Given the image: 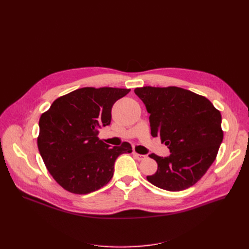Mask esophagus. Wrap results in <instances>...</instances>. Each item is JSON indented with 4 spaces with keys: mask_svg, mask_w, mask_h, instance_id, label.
I'll list each match as a JSON object with an SVG mask.
<instances>
[{
    "mask_svg": "<svg viewBox=\"0 0 249 249\" xmlns=\"http://www.w3.org/2000/svg\"><path fill=\"white\" fill-rule=\"evenodd\" d=\"M133 155H134V158H135L136 160H143L146 159V155L139 154V153H136V152H133Z\"/></svg>",
    "mask_w": 249,
    "mask_h": 249,
    "instance_id": "obj_1",
    "label": "esophagus"
}]
</instances>
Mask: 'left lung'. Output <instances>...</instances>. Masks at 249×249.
Masks as SVG:
<instances>
[{
	"label": "left lung",
	"instance_id": "obj_1",
	"mask_svg": "<svg viewBox=\"0 0 249 249\" xmlns=\"http://www.w3.org/2000/svg\"><path fill=\"white\" fill-rule=\"evenodd\" d=\"M134 93L150 115L151 135L171 151L167 158L149 155L158 171L147 180L171 192L194 186L216 160L223 140L220 111L207 98L178 87L136 88Z\"/></svg>",
	"mask_w": 249,
	"mask_h": 249
}]
</instances>
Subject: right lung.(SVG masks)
<instances>
[{
    "label": "right lung",
    "instance_id": "obj_1",
    "mask_svg": "<svg viewBox=\"0 0 249 249\" xmlns=\"http://www.w3.org/2000/svg\"><path fill=\"white\" fill-rule=\"evenodd\" d=\"M129 89L82 88L57 98L39 119L37 145L47 171L64 190L77 195L106 186L118 156L132 152L128 142L110 147L99 129L111 122L114 103Z\"/></svg>",
    "mask_w": 249,
    "mask_h": 249
}]
</instances>
